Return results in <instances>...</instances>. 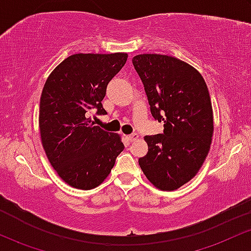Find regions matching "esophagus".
Returning <instances> with one entry per match:
<instances>
[{
    "instance_id": "1",
    "label": "esophagus",
    "mask_w": 251,
    "mask_h": 251,
    "mask_svg": "<svg viewBox=\"0 0 251 251\" xmlns=\"http://www.w3.org/2000/svg\"><path fill=\"white\" fill-rule=\"evenodd\" d=\"M126 138H128V141H130V142H134V141H136L137 138H138V134H136V132H134V134L128 135V136H126Z\"/></svg>"
}]
</instances>
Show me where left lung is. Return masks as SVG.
Returning <instances> with one entry per match:
<instances>
[{"mask_svg": "<svg viewBox=\"0 0 251 251\" xmlns=\"http://www.w3.org/2000/svg\"><path fill=\"white\" fill-rule=\"evenodd\" d=\"M132 64L152 117L164 123L163 134L144 136L148 152L138 164L156 188L175 190L196 175L210 149L214 117L208 87L195 68L173 56L136 55Z\"/></svg>", "mask_w": 251, "mask_h": 251, "instance_id": "1", "label": "left lung"}]
</instances>
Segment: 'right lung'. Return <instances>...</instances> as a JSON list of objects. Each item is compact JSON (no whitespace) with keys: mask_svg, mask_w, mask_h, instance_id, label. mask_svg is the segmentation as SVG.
Returning <instances> with one entry per match:
<instances>
[{"mask_svg":"<svg viewBox=\"0 0 251 251\" xmlns=\"http://www.w3.org/2000/svg\"><path fill=\"white\" fill-rule=\"evenodd\" d=\"M128 55L75 54L52 70L40 101L41 141L52 168L70 187L89 190L107 178L125 149L120 135L94 126L89 115H105L107 85Z\"/></svg>","mask_w":251,"mask_h":251,"instance_id":"add662e5","label":"right lung"}]
</instances>
